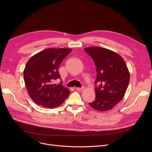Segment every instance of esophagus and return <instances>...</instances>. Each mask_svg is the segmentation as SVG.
<instances>
[{"mask_svg": "<svg viewBox=\"0 0 152 152\" xmlns=\"http://www.w3.org/2000/svg\"><path fill=\"white\" fill-rule=\"evenodd\" d=\"M76 90L77 91L81 92V91H83L84 90V87H76Z\"/></svg>", "mask_w": 152, "mask_h": 152, "instance_id": "1", "label": "esophagus"}]
</instances>
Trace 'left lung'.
Instances as JSON below:
<instances>
[{
    "label": "left lung",
    "mask_w": 152,
    "mask_h": 152,
    "mask_svg": "<svg viewBox=\"0 0 152 152\" xmlns=\"http://www.w3.org/2000/svg\"><path fill=\"white\" fill-rule=\"evenodd\" d=\"M84 50L94 61L97 69L95 99L89 105L100 111L113 109L124 97L129 83L126 64L119 54L105 48L91 47Z\"/></svg>",
    "instance_id": "left-lung-1"
}]
</instances>
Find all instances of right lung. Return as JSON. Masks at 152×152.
Wrapping results in <instances>:
<instances>
[{
	"instance_id": "add662e5",
	"label": "right lung",
	"mask_w": 152,
	"mask_h": 152,
	"mask_svg": "<svg viewBox=\"0 0 152 152\" xmlns=\"http://www.w3.org/2000/svg\"><path fill=\"white\" fill-rule=\"evenodd\" d=\"M71 51L67 48H49L33 55L27 62L24 79L29 96L36 104L54 108L61 105L69 95L68 88L56 84L55 80L61 79L59 66Z\"/></svg>"
}]
</instances>
